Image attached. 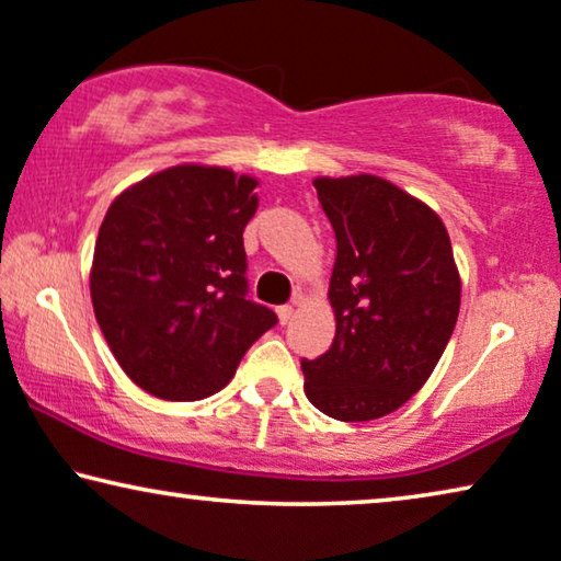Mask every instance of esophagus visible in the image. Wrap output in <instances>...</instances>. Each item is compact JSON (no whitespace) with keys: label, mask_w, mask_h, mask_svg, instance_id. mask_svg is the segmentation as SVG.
Returning a JSON list of instances; mask_svg holds the SVG:
<instances>
[{"label":"esophagus","mask_w":561,"mask_h":561,"mask_svg":"<svg viewBox=\"0 0 561 561\" xmlns=\"http://www.w3.org/2000/svg\"><path fill=\"white\" fill-rule=\"evenodd\" d=\"M277 317H279V322L282 324H287L291 317H295V307L291 305H282V307H277Z\"/></svg>","instance_id":"1"}]
</instances>
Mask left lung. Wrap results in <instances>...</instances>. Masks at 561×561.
Segmentation results:
<instances>
[{
    "instance_id": "obj_1",
    "label": "left lung",
    "mask_w": 561,
    "mask_h": 561,
    "mask_svg": "<svg viewBox=\"0 0 561 561\" xmlns=\"http://www.w3.org/2000/svg\"><path fill=\"white\" fill-rule=\"evenodd\" d=\"M334 229V340L302 357L317 411L345 423L398 411L438 365L461 307L448 231L423 201L378 175L317 179Z\"/></svg>"
}]
</instances>
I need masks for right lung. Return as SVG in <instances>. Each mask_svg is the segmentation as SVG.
Instances as JSON below:
<instances>
[{
    "mask_svg": "<svg viewBox=\"0 0 561 561\" xmlns=\"http://www.w3.org/2000/svg\"><path fill=\"white\" fill-rule=\"evenodd\" d=\"M254 188L216 165H173L107 208L90 297L115 360L150 396H214L277 324L270 307L247 299L241 233L259 206Z\"/></svg>",
    "mask_w": 561,
    "mask_h": 561,
    "instance_id": "obj_1",
    "label": "right lung"
}]
</instances>
